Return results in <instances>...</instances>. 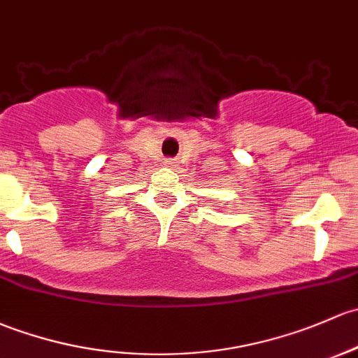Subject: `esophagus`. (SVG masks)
<instances>
[{
  "label": "esophagus",
  "mask_w": 358,
  "mask_h": 358,
  "mask_svg": "<svg viewBox=\"0 0 358 358\" xmlns=\"http://www.w3.org/2000/svg\"><path fill=\"white\" fill-rule=\"evenodd\" d=\"M163 164H164V166H168V168H173V166H175V159H169V157H168V159L163 161Z\"/></svg>",
  "instance_id": "obj_1"
}]
</instances>
